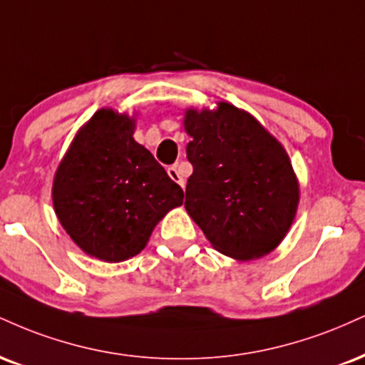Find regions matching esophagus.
<instances>
[{
	"label": "esophagus",
	"mask_w": 365,
	"mask_h": 365,
	"mask_svg": "<svg viewBox=\"0 0 365 365\" xmlns=\"http://www.w3.org/2000/svg\"><path fill=\"white\" fill-rule=\"evenodd\" d=\"M168 175L175 183H178L180 187H182V188L185 187V178H183L182 173H180L178 166H168Z\"/></svg>",
	"instance_id": "1"
}]
</instances>
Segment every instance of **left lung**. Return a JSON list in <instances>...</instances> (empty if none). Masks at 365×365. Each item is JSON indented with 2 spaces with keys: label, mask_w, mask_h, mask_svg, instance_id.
I'll return each mask as SVG.
<instances>
[{
  "label": "left lung",
  "mask_w": 365,
  "mask_h": 365,
  "mask_svg": "<svg viewBox=\"0 0 365 365\" xmlns=\"http://www.w3.org/2000/svg\"><path fill=\"white\" fill-rule=\"evenodd\" d=\"M194 166L185 209L217 252L238 260L270 253L291 227L299 185L287 153L252 115L230 103L188 110Z\"/></svg>",
  "instance_id": "1"
}]
</instances>
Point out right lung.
<instances>
[{
  "mask_svg": "<svg viewBox=\"0 0 365 365\" xmlns=\"http://www.w3.org/2000/svg\"><path fill=\"white\" fill-rule=\"evenodd\" d=\"M133 134V118L98 110L56 171L52 200L61 225L103 262L138 255L156 222L183 202L178 183Z\"/></svg>",
  "mask_w": 365,
  "mask_h": 365,
  "instance_id": "add662e5",
  "label": "right lung"
}]
</instances>
